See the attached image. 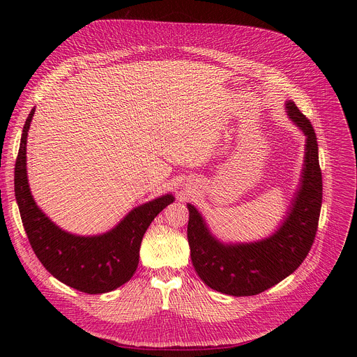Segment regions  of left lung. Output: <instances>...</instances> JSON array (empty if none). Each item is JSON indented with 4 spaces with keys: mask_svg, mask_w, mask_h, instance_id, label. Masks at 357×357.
Listing matches in <instances>:
<instances>
[{
    "mask_svg": "<svg viewBox=\"0 0 357 357\" xmlns=\"http://www.w3.org/2000/svg\"><path fill=\"white\" fill-rule=\"evenodd\" d=\"M285 113L305 135V155L298 189L273 234L250 243H223L209 230L202 213L188 203L193 267L203 282L222 294L250 296L271 288L301 266L315 240L322 206L317 135L294 101H285Z\"/></svg>",
    "mask_w": 357,
    "mask_h": 357,
    "instance_id": "1",
    "label": "left lung"
}]
</instances>
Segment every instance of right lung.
<instances>
[{"mask_svg": "<svg viewBox=\"0 0 357 357\" xmlns=\"http://www.w3.org/2000/svg\"><path fill=\"white\" fill-rule=\"evenodd\" d=\"M33 114L35 107L22 130L14 178L15 199L31 247L43 267L61 282L86 294L114 291L134 275L144 233L175 197L167 193L142 203L101 234L79 236L61 229L36 205L28 183L26 138Z\"/></svg>", "mask_w": 357, "mask_h": 357, "instance_id": "1", "label": "right lung"}]
</instances>
